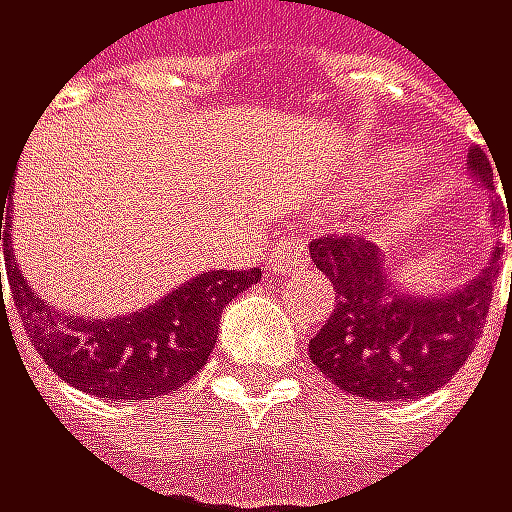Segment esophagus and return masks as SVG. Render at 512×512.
I'll return each mask as SVG.
<instances>
[{"label": "esophagus", "instance_id": "obj_1", "mask_svg": "<svg viewBox=\"0 0 512 512\" xmlns=\"http://www.w3.org/2000/svg\"><path fill=\"white\" fill-rule=\"evenodd\" d=\"M305 262H308L305 244H302V241H284V244H277V247H274L268 268H271L274 274H290L293 268H299V265H305Z\"/></svg>", "mask_w": 512, "mask_h": 512}]
</instances>
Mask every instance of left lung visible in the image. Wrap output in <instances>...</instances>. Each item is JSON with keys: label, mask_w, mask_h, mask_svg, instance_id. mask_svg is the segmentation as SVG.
Returning <instances> with one entry per match:
<instances>
[{"label": "left lung", "mask_w": 512, "mask_h": 512, "mask_svg": "<svg viewBox=\"0 0 512 512\" xmlns=\"http://www.w3.org/2000/svg\"><path fill=\"white\" fill-rule=\"evenodd\" d=\"M467 170L479 189H489L495 216L492 164L479 146H470ZM498 259L501 247H492L485 265L464 284L418 293L400 284V265H391L375 244L354 235L317 238L311 262L332 280L336 308L308 342L314 366L339 391L363 400H418L440 391L482 336Z\"/></svg>", "instance_id": "1"}]
</instances>
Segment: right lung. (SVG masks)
<instances>
[{"label": "right lung", "instance_id": "1", "mask_svg": "<svg viewBox=\"0 0 512 512\" xmlns=\"http://www.w3.org/2000/svg\"><path fill=\"white\" fill-rule=\"evenodd\" d=\"M0 204V241L17 314L39 357L72 388L103 400L140 403L170 394L198 375L216 348L222 308L262 277L253 271H204L164 293L158 302L118 317L66 314L48 305L14 265L11 216ZM2 299V277H0Z\"/></svg>", "mask_w": 512, "mask_h": 512}]
</instances>
